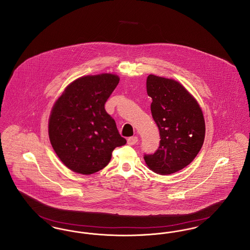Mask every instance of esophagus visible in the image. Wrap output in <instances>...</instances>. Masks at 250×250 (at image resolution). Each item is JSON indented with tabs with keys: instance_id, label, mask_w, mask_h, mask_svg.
Segmentation results:
<instances>
[{
	"instance_id": "34e87169",
	"label": "esophagus",
	"mask_w": 250,
	"mask_h": 250,
	"mask_svg": "<svg viewBox=\"0 0 250 250\" xmlns=\"http://www.w3.org/2000/svg\"><path fill=\"white\" fill-rule=\"evenodd\" d=\"M138 143V137H130L127 139V144L129 146H134Z\"/></svg>"
}]
</instances>
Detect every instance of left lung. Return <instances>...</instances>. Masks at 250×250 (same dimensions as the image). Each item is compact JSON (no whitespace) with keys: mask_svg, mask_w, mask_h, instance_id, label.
I'll return each instance as SVG.
<instances>
[{"mask_svg":"<svg viewBox=\"0 0 250 250\" xmlns=\"http://www.w3.org/2000/svg\"><path fill=\"white\" fill-rule=\"evenodd\" d=\"M146 90L161 141L159 149L144 159L153 172L170 175L189 165L200 151L204 116L197 101L176 80L149 74Z\"/></svg>","mask_w":250,"mask_h":250,"instance_id":"left-lung-1","label":"left lung"}]
</instances>
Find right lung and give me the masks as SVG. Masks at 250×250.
Listing matches in <instances>:
<instances>
[{"mask_svg":"<svg viewBox=\"0 0 250 250\" xmlns=\"http://www.w3.org/2000/svg\"><path fill=\"white\" fill-rule=\"evenodd\" d=\"M119 80L111 74L80 77L65 88L52 108L51 145L60 161L75 173L90 175L102 170L112 151L126 144L104 109Z\"/></svg>","mask_w":250,"mask_h":250,"instance_id":"add662e5","label":"right lung"}]
</instances>
